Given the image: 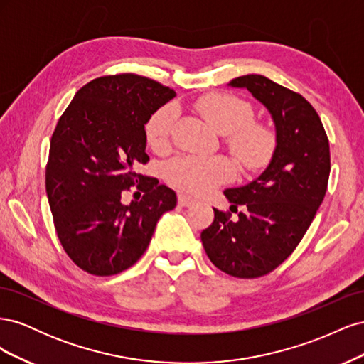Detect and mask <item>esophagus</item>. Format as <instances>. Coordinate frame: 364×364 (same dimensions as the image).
<instances>
[{
	"label": "esophagus",
	"mask_w": 364,
	"mask_h": 364,
	"mask_svg": "<svg viewBox=\"0 0 364 364\" xmlns=\"http://www.w3.org/2000/svg\"><path fill=\"white\" fill-rule=\"evenodd\" d=\"M178 200H179V205H181V206H193V205L196 203V200L193 199V197L186 196V194H179Z\"/></svg>",
	"instance_id": "esophagus-1"
}]
</instances>
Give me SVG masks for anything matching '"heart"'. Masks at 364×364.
<instances>
[{"instance_id":"1","label":"heart","mask_w":364,"mask_h":364,"mask_svg":"<svg viewBox=\"0 0 364 364\" xmlns=\"http://www.w3.org/2000/svg\"><path fill=\"white\" fill-rule=\"evenodd\" d=\"M196 109L217 132L225 135V144L245 168L262 170L277 150V135L255 121V111L246 100L229 94H206L196 102ZM178 107L170 103L159 107L146 124L149 146L162 153L170 147ZM167 179L178 188L202 194L234 179L235 168L225 156H178L165 167Z\"/></svg>"}]
</instances>
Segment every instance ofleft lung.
<instances>
[{
    "instance_id": "obj_1",
    "label": "left lung",
    "mask_w": 364,
    "mask_h": 364,
    "mask_svg": "<svg viewBox=\"0 0 364 364\" xmlns=\"http://www.w3.org/2000/svg\"><path fill=\"white\" fill-rule=\"evenodd\" d=\"M267 107L277 127V150L269 167L250 183L228 188L238 213L214 208V222L200 238L217 269L235 278H259L277 269L301 243L328 188L331 158L316 109L291 90L259 74L230 80Z\"/></svg>"
}]
</instances>
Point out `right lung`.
Returning a JSON list of instances; mask_svg holds the SVG:
<instances>
[{"label": "right lung", "instance_id": "add662e5", "mask_svg": "<svg viewBox=\"0 0 364 364\" xmlns=\"http://www.w3.org/2000/svg\"><path fill=\"white\" fill-rule=\"evenodd\" d=\"M176 95L138 74L103 75L80 87L50 141L46 188L60 245L75 266L112 277L134 266L149 247L176 193L139 174L147 164V121ZM145 193L130 205V186Z\"/></svg>", "mask_w": 364, "mask_h": 364}]
</instances>
